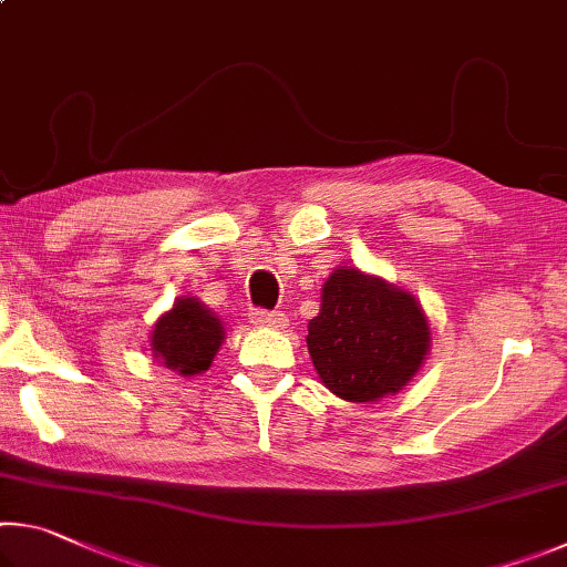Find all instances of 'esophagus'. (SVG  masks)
Returning <instances> with one entry per match:
<instances>
[{
	"mask_svg": "<svg viewBox=\"0 0 567 567\" xmlns=\"http://www.w3.org/2000/svg\"><path fill=\"white\" fill-rule=\"evenodd\" d=\"M249 322L257 328H285V315L282 312H267V310H252L249 312Z\"/></svg>",
	"mask_w": 567,
	"mask_h": 567,
	"instance_id": "1",
	"label": "esophagus"
}]
</instances>
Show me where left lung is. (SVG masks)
Returning a JSON list of instances; mask_svg holds the SVG:
<instances>
[{"mask_svg":"<svg viewBox=\"0 0 567 567\" xmlns=\"http://www.w3.org/2000/svg\"><path fill=\"white\" fill-rule=\"evenodd\" d=\"M433 342L415 295L358 267H338L322 285L307 350L332 395L378 402L417 375Z\"/></svg>","mask_w":567,"mask_h":567,"instance_id":"left-lung-1","label":"left lung"}]
</instances>
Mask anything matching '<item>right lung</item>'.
Instances as JSON below:
<instances>
[{"instance_id":"right-lung-1","label":"right lung","mask_w":567,"mask_h":567,"mask_svg":"<svg viewBox=\"0 0 567 567\" xmlns=\"http://www.w3.org/2000/svg\"><path fill=\"white\" fill-rule=\"evenodd\" d=\"M225 342V324L197 297H177L150 332L152 358L182 378L203 375Z\"/></svg>"}]
</instances>
